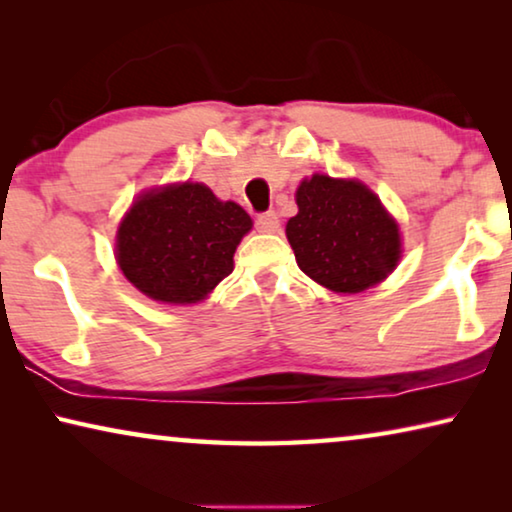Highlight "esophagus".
<instances>
[{
  "label": "esophagus",
  "instance_id": "1",
  "mask_svg": "<svg viewBox=\"0 0 512 512\" xmlns=\"http://www.w3.org/2000/svg\"><path fill=\"white\" fill-rule=\"evenodd\" d=\"M256 226H258V230H261V233H277V230H279V216H277V212L258 214Z\"/></svg>",
  "mask_w": 512,
  "mask_h": 512
}]
</instances>
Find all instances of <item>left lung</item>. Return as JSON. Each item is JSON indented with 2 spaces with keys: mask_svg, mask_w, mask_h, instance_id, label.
Returning a JSON list of instances; mask_svg holds the SVG:
<instances>
[{
  "mask_svg": "<svg viewBox=\"0 0 512 512\" xmlns=\"http://www.w3.org/2000/svg\"><path fill=\"white\" fill-rule=\"evenodd\" d=\"M286 223L298 268L335 293L382 282L401 258V235L377 195L359 181L314 174L298 186Z\"/></svg>",
  "mask_w": 512,
  "mask_h": 512,
  "instance_id": "obj_1",
  "label": "left lung"
}]
</instances>
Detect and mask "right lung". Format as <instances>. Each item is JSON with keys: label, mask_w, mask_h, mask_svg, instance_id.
<instances>
[{"label": "right lung", "mask_w": 512, "mask_h": 512, "mask_svg": "<svg viewBox=\"0 0 512 512\" xmlns=\"http://www.w3.org/2000/svg\"><path fill=\"white\" fill-rule=\"evenodd\" d=\"M251 216L202 184L167 186L139 198L118 228L123 275L160 303H198L233 272Z\"/></svg>", "instance_id": "1"}]
</instances>
